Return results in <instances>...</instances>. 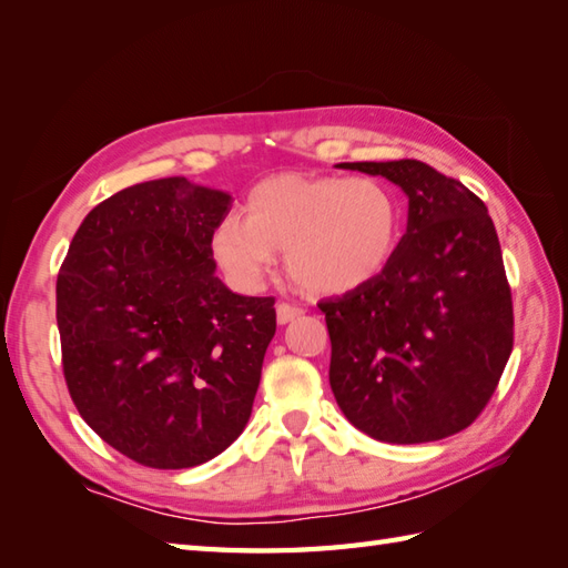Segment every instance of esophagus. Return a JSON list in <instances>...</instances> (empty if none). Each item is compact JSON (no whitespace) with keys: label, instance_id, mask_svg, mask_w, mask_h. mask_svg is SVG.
Returning <instances> with one entry per match:
<instances>
[{"label":"esophagus","instance_id":"obj_1","mask_svg":"<svg viewBox=\"0 0 568 568\" xmlns=\"http://www.w3.org/2000/svg\"><path fill=\"white\" fill-rule=\"evenodd\" d=\"M301 316H304V311H301L298 306H292V304H280V306H276V323H280V325L292 323V321H296Z\"/></svg>","mask_w":568,"mask_h":568}]
</instances>
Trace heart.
<instances>
[{
  "mask_svg": "<svg viewBox=\"0 0 568 568\" xmlns=\"http://www.w3.org/2000/svg\"><path fill=\"white\" fill-rule=\"evenodd\" d=\"M245 213H225L209 237L213 260L243 294L264 286L276 250L304 292H355L382 274L400 233L398 201L374 178L276 174L250 189Z\"/></svg>",
  "mask_w": 568,
  "mask_h": 568,
  "instance_id": "1",
  "label": "heart"
}]
</instances>
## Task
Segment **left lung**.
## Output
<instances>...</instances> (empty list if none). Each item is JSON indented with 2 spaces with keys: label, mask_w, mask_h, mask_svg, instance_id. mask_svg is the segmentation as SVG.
<instances>
[{
  "label": "left lung",
  "mask_w": 568,
  "mask_h": 568,
  "mask_svg": "<svg viewBox=\"0 0 568 568\" xmlns=\"http://www.w3.org/2000/svg\"><path fill=\"white\" fill-rule=\"evenodd\" d=\"M394 182L408 225L372 282L318 308L331 388L345 418L379 443H435L469 427L513 349V301L486 204L420 160L343 162Z\"/></svg>",
  "instance_id": "left-lung-1"
}]
</instances>
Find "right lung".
<instances>
[{
	"instance_id": "right-lung-1",
	"label": "right lung",
	"mask_w": 568,
	"mask_h": 568,
	"mask_svg": "<svg viewBox=\"0 0 568 568\" xmlns=\"http://www.w3.org/2000/svg\"><path fill=\"white\" fill-rule=\"evenodd\" d=\"M233 206L186 178L94 206L58 274L62 372L84 423L129 459L189 469L245 430L276 331L272 296L233 294L209 237Z\"/></svg>"
}]
</instances>
